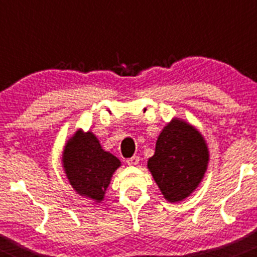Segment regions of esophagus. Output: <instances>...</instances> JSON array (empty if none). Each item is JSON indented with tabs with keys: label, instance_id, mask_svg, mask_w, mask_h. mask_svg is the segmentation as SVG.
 <instances>
[{
	"label": "esophagus",
	"instance_id": "obj_1",
	"mask_svg": "<svg viewBox=\"0 0 257 257\" xmlns=\"http://www.w3.org/2000/svg\"><path fill=\"white\" fill-rule=\"evenodd\" d=\"M139 163V157L138 156H133L132 158L126 159V164L128 166H137Z\"/></svg>",
	"mask_w": 257,
	"mask_h": 257
}]
</instances>
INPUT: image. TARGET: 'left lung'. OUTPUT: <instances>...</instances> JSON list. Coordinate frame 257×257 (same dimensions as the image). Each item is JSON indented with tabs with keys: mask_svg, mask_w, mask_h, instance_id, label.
<instances>
[{
	"mask_svg": "<svg viewBox=\"0 0 257 257\" xmlns=\"http://www.w3.org/2000/svg\"><path fill=\"white\" fill-rule=\"evenodd\" d=\"M208 162L210 151L201 132L183 119L172 118L158 136L147 168L166 201L177 203L200 186Z\"/></svg>",
	"mask_w": 257,
	"mask_h": 257,
	"instance_id": "1",
	"label": "left lung"
}]
</instances>
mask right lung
I'll list each match as a JSON object with an SVG mask.
<instances>
[{
    "label": "right lung",
    "mask_w": 257,
    "mask_h": 257,
    "mask_svg": "<svg viewBox=\"0 0 257 257\" xmlns=\"http://www.w3.org/2000/svg\"><path fill=\"white\" fill-rule=\"evenodd\" d=\"M61 164L74 191L94 203L103 202L114 172L121 166L114 154L103 149L93 132L81 128L66 141Z\"/></svg>",
    "instance_id": "1"
}]
</instances>
